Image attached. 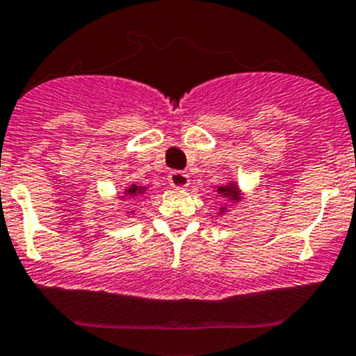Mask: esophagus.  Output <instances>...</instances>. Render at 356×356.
Masks as SVG:
<instances>
[{
	"instance_id": "1",
	"label": "esophagus",
	"mask_w": 356,
	"mask_h": 356,
	"mask_svg": "<svg viewBox=\"0 0 356 356\" xmlns=\"http://www.w3.org/2000/svg\"><path fill=\"white\" fill-rule=\"evenodd\" d=\"M168 182H170V186L175 188V190H184V188L190 184V177H188V174H184V172L175 170V172H170Z\"/></svg>"
}]
</instances>
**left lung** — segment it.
<instances>
[{
    "label": "left lung",
    "instance_id": "8db88e82",
    "mask_svg": "<svg viewBox=\"0 0 356 356\" xmlns=\"http://www.w3.org/2000/svg\"><path fill=\"white\" fill-rule=\"evenodd\" d=\"M215 191L222 197V199L231 200L233 204H238V202H242V200H243V193H242V190H240V186H238L236 181H229L227 184H220V186H215ZM227 213H229V209H227V208L218 209V215H222V216L227 215Z\"/></svg>",
    "mask_w": 356,
    "mask_h": 356
}]
</instances>
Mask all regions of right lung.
Listing matches in <instances>:
<instances>
[{
    "mask_svg": "<svg viewBox=\"0 0 356 356\" xmlns=\"http://www.w3.org/2000/svg\"><path fill=\"white\" fill-rule=\"evenodd\" d=\"M147 190H148V186H140V184H134V182H132V184L125 186L123 193L120 195V200H123V199H134L136 200L138 197L145 195V193H147ZM131 215H134V211H127V216H131Z\"/></svg>",
    "mask_w": 356,
    "mask_h": 356,
    "instance_id": "1",
    "label": "right lung"
}]
</instances>
